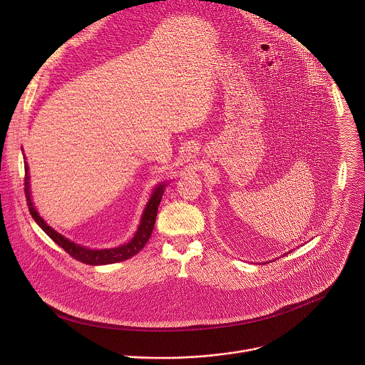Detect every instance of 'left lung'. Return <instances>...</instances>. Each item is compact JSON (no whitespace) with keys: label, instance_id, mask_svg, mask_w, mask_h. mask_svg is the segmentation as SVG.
Segmentation results:
<instances>
[{"label":"left lung","instance_id":"8db88e82","mask_svg":"<svg viewBox=\"0 0 365 365\" xmlns=\"http://www.w3.org/2000/svg\"><path fill=\"white\" fill-rule=\"evenodd\" d=\"M289 252H291V251H289ZM289 252H288V254H289ZM282 257H284V255H282ZM267 262H269V261H267Z\"/></svg>","mask_w":365,"mask_h":365}]
</instances>
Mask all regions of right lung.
<instances>
[{"mask_svg":"<svg viewBox=\"0 0 365 365\" xmlns=\"http://www.w3.org/2000/svg\"><path fill=\"white\" fill-rule=\"evenodd\" d=\"M24 159L25 155H24ZM25 165V196H26V202L29 206V212L32 215V217L35 220V222L59 245L62 247L68 254H71L74 259L88 264V265H108V264H115V262H121L125 261L131 257H134L135 254H138L144 247H145L153 225H155V220H156V213H158V207L159 203L162 200V195L165 192V187L168 186L169 180H163L159 182L148 202H146L144 212L141 215L140 224L137 227V231L134 232V235L124 244H120L117 247H111V248H90V247H84L81 244H77L72 240H69L68 237H65L63 234L58 232L55 228H52L43 217H41V215L38 213L34 202H32V192H31V176H29V166L28 162H24Z\"/></svg>","mask_w":365,"mask_h":365,"instance_id":"right-lung-1","label":"right lung"}]
</instances>
